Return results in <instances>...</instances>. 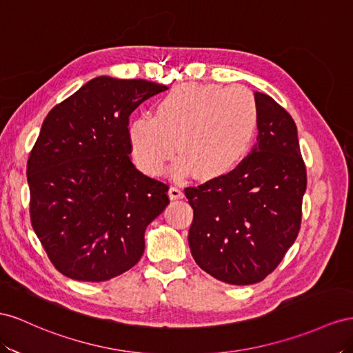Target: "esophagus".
Returning <instances> with one entry per match:
<instances>
[{"mask_svg": "<svg viewBox=\"0 0 353 353\" xmlns=\"http://www.w3.org/2000/svg\"><path fill=\"white\" fill-rule=\"evenodd\" d=\"M168 195L171 199H180V198H183V190L179 186H171L168 189Z\"/></svg>", "mask_w": 353, "mask_h": 353, "instance_id": "obj_1", "label": "esophagus"}]
</instances>
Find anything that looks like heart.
<instances>
[{
	"label": "heart",
	"instance_id": "heart-1",
	"mask_svg": "<svg viewBox=\"0 0 353 353\" xmlns=\"http://www.w3.org/2000/svg\"><path fill=\"white\" fill-rule=\"evenodd\" d=\"M257 127V100L245 87L185 83L158 100L155 117L130 119L127 136L136 164L146 174L163 173L176 146L177 174L192 170L195 177L211 180L243 163Z\"/></svg>",
	"mask_w": 353,
	"mask_h": 353
}]
</instances>
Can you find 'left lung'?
Here are the masks:
<instances>
[{
    "label": "left lung",
    "instance_id": "obj_1",
    "mask_svg": "<svg viewBox=\"0 0 353 353\" xmlns=\"http://www.w3.org/2000/svg\"><path fill=\"white\" fill-rule=\"evenodd\" d=\"M254 97L259 134L251 154L230 173L185 189L194 208L190 253L232 285L260 283L281 263L299 235L307 182L294 119L270 96Z\"/></svg>",
    "mask_w": 353,
    "mask_h": 353
}]
</instances>
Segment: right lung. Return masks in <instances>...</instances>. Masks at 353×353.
<instances>
[{"mask_svg":"<svg viewBox=\"0 0 353 353\" xmlns=\"http://www.w3.org/2000/svg\"><path fill=\"white\" fill-rule=\"evenodd\" d=\"M167 90L146 79L97 77L56 105L29 154V213L53 266L100 283L132 269L145 230L168 205V186L130 159L133 110Z\"/></svg>","mask_w":353,"mask_h":353,"instance_id":"obj_1","label":"right lung"}]
</instances>
